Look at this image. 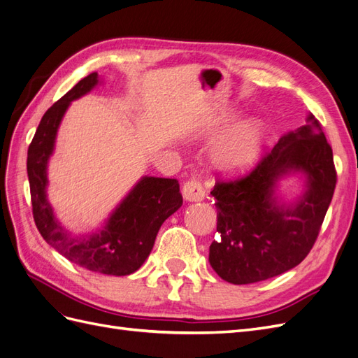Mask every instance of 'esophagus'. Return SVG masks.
<instances>
[{
    "label": "esophagus",
    "mask_w": 358,
    "mask_h": 358,
    "mask_svg": "<svg viewBox=\"0 0 358 358\" xmlns=\"http://www.w3.org/2000/svg\"><path fill=\"white\" fill-rule=\"evenodd\" d=\"M182 196L188 201H200L204 199L206 191L201 185V182L197 179H189L188 182L183 183L182 187Z\"/></svg>",
    "instance_id": "34e87169"
}]
</instances>
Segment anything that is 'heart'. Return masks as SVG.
Wrapping results in <instances>:
<instances>
[{"instance_id": "1", "label": "heart", "mask_w": 358, "mask_h": 358, "mask_svg": "<svg viewBox=\"0 0 358 358\" xmlns=\"http://www.w3.org/2000/svg\"><path fill=\"white\" fill-rule=\"evenodd\" d=\"M263 145V129L257 121L237 125L212 150L215 167L227 173L248 169L257 159Z\"/></svg>"}]
</instances>
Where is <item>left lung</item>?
I'll return each instance as SVG.
<instances>
[{
	"label": "left lung",
	"instance_id": "obj_1",
	"mask_svg": "<svg viewBox=\"0 0 358 358\" xmlns=\"http://www.w3.org/2000/svg\"><path fill=\"white\" fill-rule=\"evenodd\" d=\"M308 175V191L296 208L275 204V180L288 171ZM333 150L318 119L280 137L251 171L216 178L212 196L216 231L209 249L213 270L230 284H254L300 264L315 245L336 188Z\"/></svg>",
	"mask_w": 358,
	"mask_h": 358
}]
</instances>
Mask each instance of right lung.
<instances>
[{"instance_id":"1","label":"right lung","mask_w":358,"mask_h":358,"mask_svg":"<svg viewBox=\"0 0 358 358\" xmlns=\"http://www.w3.org/2000/svg\"><path fill=\"white\" fill-rule=\"evenodd\" d=\"M96 78V73L86 76L41 117L27 158L32 216L43 239L71 263L96 273L125 276L145 263L159 227L182 206V194L176 179L146 176L128 194L101 231L88 237H71L61 229L46 200V164L64 112L70 101L94 88L99 82Z\"/></svg>"}]
</instances>
